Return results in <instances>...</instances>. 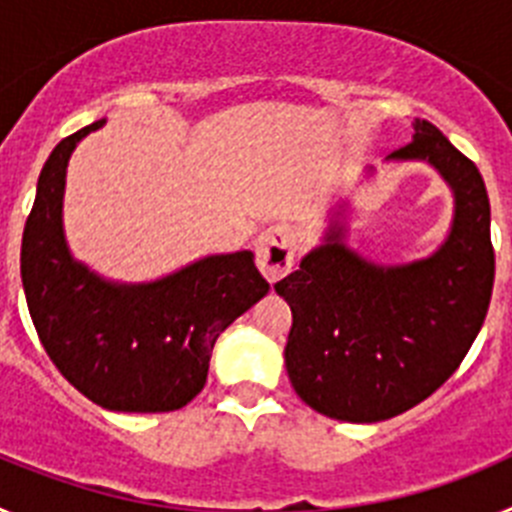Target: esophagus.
I'll use <instances>...</instances> for the list:
<instances>
[{
    "mask_svg": "<svg viewBox=\"0 0 512 512\" xmlns=\"http://www.w3.org/2000/svg\"><path fill=\"white\" fill-rule=\"evenodd\" d=\"M297 235L289 225L279 223L266 228L256 238V264L269 282H279L295 266Z\"/></svg>",
    "mask_w": 512,
    "mask_h": 512,
    "instance_id": "esophagus-1",
    "label": "esophagus"
}]
</instances>
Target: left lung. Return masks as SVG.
<instances>
[{
    "label": "left lung",
    "instance_id": "left-lung-1",
    "mask_svg": "<svg viewBox=\"0 0 512 512\" xmlns=\"http://www.w3.org/2000/svg\"><path fill=\"white\" fill-rule=\"evenodd\" d=\"M387 161H423L454 194L446 241L425 259L377 264L346 243L338 202L320 246L274 284L292 307L284 364L312 410L346 423L395 418L441 387L485 323L495 282L482 174L428 120ZM374 174V169H366Z\"/></svg>",
    "mask_w": 512,
    "mask_h": 512
}]
</instances>
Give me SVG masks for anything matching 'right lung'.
Listing matches in <instances>:
<instances>
[{
	"mask_svg": "<svg viewBox=\"0 0 512 512\" xmlns=\"http://www.w3.org/2000/svg\"><path fill=\"white\" fill-rule=\"evenodd\" d=\"M104 120L45 161L22 233L27 307L58 372L117 413H169L200 395L217 336L269 292L251 251L215 253L153 282H112L74 259L63 233L66 166Z\"/></svg>",
	"mask_w": 512,
	"mask_h": 512,
	"instance_id": "1",
	"label": "right lung"
}]
</instances>
